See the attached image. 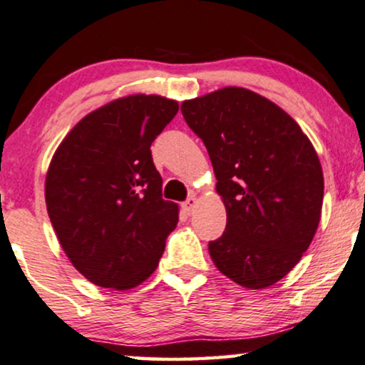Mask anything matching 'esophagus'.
Instances as JSON below:
<instances>
[{"label":"esophagus","mask_w":365,"mask_h":365,"mask_svg":"<svg viewBox=\"0 0 365 365\" xmlns=\"http://www.w3.org/2000/svg\"><path fill=\"white\" fill-rule=\"evenodd\" d=\"M196 203H197L196 197H195V196H190V197H187V200L184 201V203H182V210L186 211L187 215H191V213H192V210L196 208Z\"/></svg>","instance_id":"34e87169"}]
</instances>
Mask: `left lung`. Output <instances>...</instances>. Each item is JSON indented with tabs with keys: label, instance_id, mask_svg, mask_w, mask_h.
I'll return each mask as SVG.
<instances>
[{
	"label": "left lung",
	"instance_id": "8db88e82",
	"mask_svg": "<svg viewBox=\"0 0 365 365\" xmlns=\"http://www.w3.org/2000/svg\"><path fill=\"white\" fill-rule=\"evenodd\" d=\"M208 150L227 208L208 250L218 271L264 289L299 262L320 223L323 173L299 125L267 98L223 88L181 105Z\"/></svg>",
	"mask_w": 365,
	"mask_h": 365
}]
</instances>
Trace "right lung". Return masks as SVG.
Returning <instances> with one entry per match:
<instances>
[{"instance_id":"obj_1","label":"right lung","mask_w":365,"mask_h":365,"mask_svg":"<svg viewBox=\"0 0 365 365\" xmlns=\"http://www.w3.org/2000/svg\"><path fill=\"white\" fill-rule=\"evenodd\" d=\"M178 110V101L155 94L120 98L84 116L52 157L48 218L93 284L130 289L159 265L179 210L162 197L150 145Z\"/></svg>"}]
</instances>
